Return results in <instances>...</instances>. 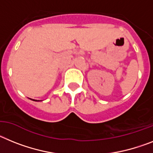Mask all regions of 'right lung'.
Returning <instances> with one entry per match:
<instances>
[{
    "instance_id": "add662e5",
    "label": "right lung",
    "mask_w": 153,
    "mask_h": 153,
    "mask_svg": "<svg viewBox=\"0 0 153 153\" xmlns=\"http://www.w3.org/2000/svg\"><path fill=\"white\" fill-rule=\"evenodd\" d=\"M31 100H33V101H35V102H38V100H34V99H31Z\"/></svg>"
}]
</instances>
